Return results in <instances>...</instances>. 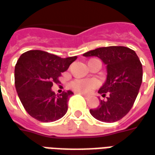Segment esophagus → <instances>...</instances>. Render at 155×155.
<instances>
[{
	"instance_id": "esophagus-1",
	"label": "esophagus",
	"mask_w": 155,
	"mask_h": 155,
	"mask_svg": "<svg viewBox=\"0 0 155 155\" xmlns=\"http://www.w3.org/2000/svg\"><path fill=\"white\" fill-rule=\"evenodd\" d=\"M81 96H84L85 98H88V96H87V95H85V94H81Z\"/></svg>"
}]
</instances>
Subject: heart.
Instances as JSON below:
<instances>
[{"label": "heart", "mask_w": 155, "mask_h": 155, "mask_svg": "<svg viewBox=\"0 0 155 155\" xmlns=\"http://www.w3.org/2000/svg\"><path fill=\"white\" fill-rule=\"evenodd\" d=\"M91 61V60H90ZM70 88L77 92L89 93L98 85V82L94 79L75 80L70 83Z\"/></svg>", "instance_id": "obj_1"}]
</instances>
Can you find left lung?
<instances>
[{"mask_svg": "<svg viewBox=\"0 0 155 155\" xmlns=\"http://www.w3.org/2000/svg\"><path fill=\"white\" fill-rule=\"evenodd\" d=\"M97 57L107 65V79L98 93L105 96L91 114L105 123H114L127 114L137 98L143 80V67L136 53L129 48L110 46L96 48L83 54Z\"/></svg>", "mask_w": 155, "mask_h": 155, "instance_id": "left-lung-1", "label": "left lung"}]
</instances>
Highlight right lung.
<instances>
[{
  "instance_id": "1",
  "label": "right lung",
  "mask_w": 155,
  "mask_h": 155,
  "mask_svg": "<svg viewBox=\"0 0 155 155\" xmlns=\"http://www.w3.org/2000/svg\"><path fill=\"white\" fill-rule=\"evenodd\" d=\"M77 59L76 56L62 59L41 50L22 54L15 66V86L22 106L29 115L43 123L59 120L68 110L71 91L56 95L54 83Z\"/></svg>"
}]
</instances>
